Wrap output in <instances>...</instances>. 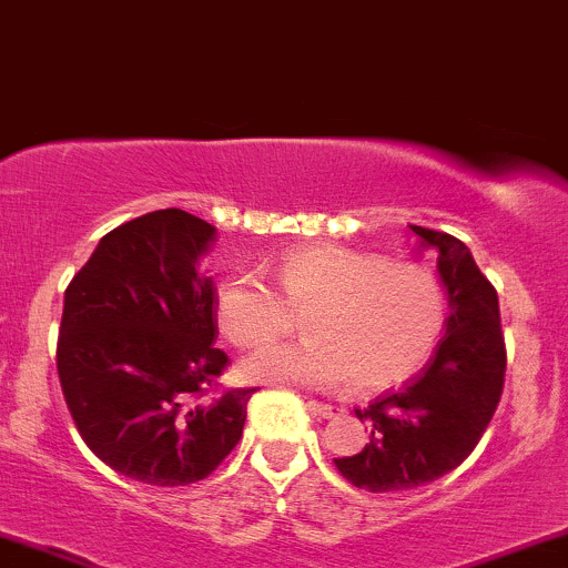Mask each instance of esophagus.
Here are the masks:
<instances>
[{
    "label": "esophagus",
    "mask_w": 568,
    "mask_h": 568,
    "mask_svg": "<svg viewBox=\"0 0 568 568\" xmlns=\"http://www.w3.org/2000/svg\"><path fill=\"white\" fill-rule=\"evenodd\" d=\"M306 406H308L311 414H320V417H333V414L341 412L338 406L325 404V400H306Z\"/></svg>",
    "instance_id": "obj_1"
}]
</instances>
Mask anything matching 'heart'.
Instances as JSON below:
<instances>
[{
  "instance_id": "1",
  "label": "heart",
  "mask_w": 568,
  "mask_h": 568,
  "mask_svg": "<svg viewBox=\"0 0 568 568\" xmlns=\"http://www.w3.org/2000/svg\"><path fill=\"white\" fill-rule=\"evenodd\" d=\"M278 292L241 273L216 295V322L241 349L273 344L306 314L314 338L271 346L243 363L252 382L376 393L425 365L447 327L449 297L425 262H389L346 246H306L276 267Z\"/></svg>"
}]
</instances>
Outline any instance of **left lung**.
<instances>
[{"mask_svg": "<svg viewBox=\"0 0 568 568\" xmlns=\"http://www.w3.org/2000/svg\"><path fill=\"white\" fill-rule=\"evenodd\" d=\"M412 233L438 254L449 316L436 352L414 379L355 408L371 428L368 444L333 463L341 477L368 493L414 490L460 466L504 393L506 344L496 286L463 241L428 227Z\"/></svg>", "mask_w": 568, "mask_h": 568, "instance_id": "1", "label": "left lung"}]
</instances>
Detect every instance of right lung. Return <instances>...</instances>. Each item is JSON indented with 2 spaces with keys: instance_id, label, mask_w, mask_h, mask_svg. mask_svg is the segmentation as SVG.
<instances>
[{
  "instance_id": "obj_1",
  "label": "right lung",
  "mask_w": 568,
  "mask_h": 568,
  "mask_svg": "<svg viewBox=\"0 0 568 568\" xmlns=\"http://www.w3.org/2000/svg\"><path fill=\"white\" fill-rule=\"evenodd\" d=\"M216 230L181 209L124 222L64 292L57 371L87 447L156 487L205 479L243 436L257 387L205 395L230 365L213 346L216 292L200 273Z\"/></svg>"
}]
</instances>
